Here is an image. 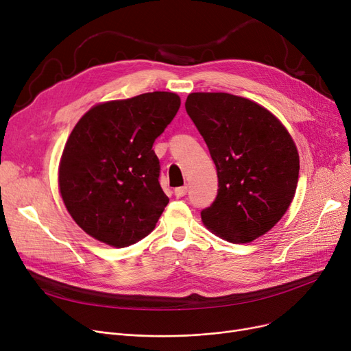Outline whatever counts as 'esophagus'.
<instances>
[{"instance_id":"esophagus-1","label":"esophagus","mask_w":351,"mask_h":351,"mask_svg":"<svg viewBox=\"0 0 351 351\" xmlns=\"http://www.w3.org/2000/svg\"><path fill=\"white\" fill-rule=\"evenodd\" d=\"M186 193H188V185H185V186H179V188H176V189H175V195H176L178 197L185 196Z\"/></svg>"}]
</instances>
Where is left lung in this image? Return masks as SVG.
Returning <instances> with one entry per match:
<instances>
[{"instance_id":"left-lung-1","label":"left lung","mask_w":351,"mask_h":351,"mask_svg":"<svg viewBox=\"0 0 351 351\" xmlns=\"http://www.w3.org/2000/svg\"><path fill=\"white\" fill-rule=\"evenodd\" d=\"M185 108L217 172V195L202 220L228 242L249 243L291 204L300 169L296 145L278 118L250 99L193 92Z\"/></svg>"}]
</instances>
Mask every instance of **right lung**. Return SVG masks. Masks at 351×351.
<instances>
[{"label": "right lung", "mask_w": 351, "mask_h": 351, "mask_svg": "<svg viewBox=\"0 0 351 351\" xmlns=\"http://www.w3.org/2000/svg\"><path fill=\"white\" fill-rule=\"evenodd\" d=\"M180 106L173 92H147L90 108L73 128L60 165V191L77 225L99 242L131 246L168 205L152 149Z\"/></svg>", "instance_id": "right-lung-1"}]
</instances>
